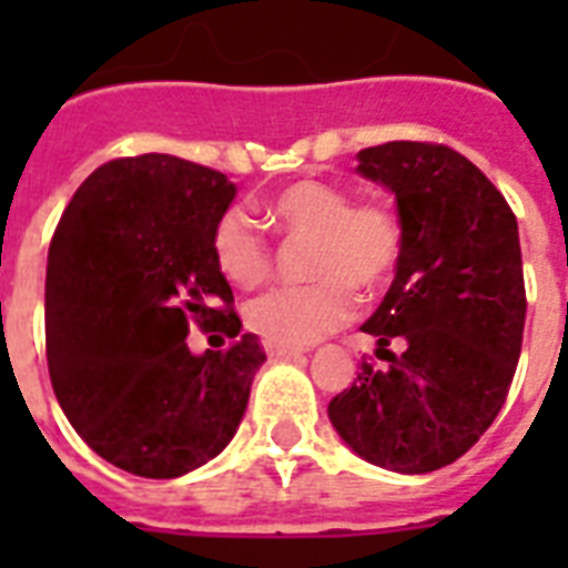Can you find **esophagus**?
Wrapping results in <instances>:
<instances>
[{
	"label": "esophagus",
	"instance_id": "1",
	"mask_svg": "<svg viewBox=\"0 0 568 568\" xmlns=\"http://www.w3.org/2000/svg\"><path fill=\"white\" fill-rule=\"evenodd\" d=\"M265 345V354L271 359H292V356H303V347H288V345H276V342H262Z\"/></svg>",
	"mask_w": 568,
	"mask_h": 568
}]
</instances>
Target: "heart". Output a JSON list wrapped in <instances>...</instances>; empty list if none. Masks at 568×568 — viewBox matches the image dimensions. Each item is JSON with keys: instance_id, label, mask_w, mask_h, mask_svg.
I'll return each instance as SVG.
<instances>
[{"instance_id": "obj_1", "label": "heart", "mask_w": 568, "mask_h": 568, "mask_svg": "<svg viewBox=\"0 0 568 568\" xmlns=\"http://www.w3.org/2000/svg\"><path fill=\"white\" fill-rule=\"evenodd\" d=\"M262 214L276 230L312 239L306 271L315 280L274 285L244 310L250 329L276 345L303 347L329 336L354 315V285L377 292L404 256V223L395 209L383 200L354 203L351 191L333 182H292L267 196ZM212 256L221 274L244 288L271 274V244L241 209H226L214 221Z\"/></svg>"}]
</instances>
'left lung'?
<instances>
[{"instance_id": "left-lung-1", "label": "left lung", "mask_w": 568, "mask_h": 568, "mask_svg": "<svg viewBox=\"0 0 568 568\" xmlns=\"http://www.w3.org/2000/svg\"><path fill=\"white\" fill-rule=\"evenodd\" d=\"M356 159L359 176L395 194L404 256L363 324L388 368L363 363L327 415L365 463L427 475L463 457L510 392L528 312L519 223L450 146L388 141ZM392 337L400 355L385 351Z\"/></svg>"}]
</instances>
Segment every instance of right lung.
Masks as SVG:
<instances>
[{
	"label": "right lung",
	"instance_id": "add662e5",
	"mask_svg": "<svg viewBox=\"0 0 568 568\" xmlns=\"http://www.w3.org/2000/svg\"><path fill=\"white\" fill-rule=\"evenodd\" d=\"M235 200L221 171L146 153L102 164L58 221L47 262V363L67 422L111 466L171 480L239 430L265 351L241 333L212 230ZM191 323L226 352L194 357Z\"/></svg>",
	"mask_w": 568,
	"mask_h": 568
}]
</instances>
